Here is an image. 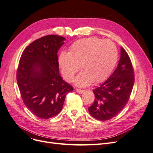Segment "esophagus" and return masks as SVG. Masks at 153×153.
<instances>
[{
    "instance_id": "esophagus-1",
    "label": "esophagus",
    "mask_w": 153,
    "mask_h": 153,
    "mask_svg": "<svg viewBox=\"0 0 153 153\" xmlns=\"http://www.w3.org/2000/svg\"><path fill=\"white\" fill-rule=\"evenodd\" d=\"M76 91L78 92V94H82L83 92H84V90H82V89H76Z\"/></svg>"
}]
</instances>
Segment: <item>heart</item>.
I'll list each match as a JSON object with an SVG mask.
<instances>
[{
    "mask_svg": "<svg viewBox=\"0 0 153 153\" xmlns=\"http://www.w3.org/2000/svg\"><path fill=\"white\" fill-rule=\"evenodd\" d=\"M117 57V50L112 41L93 37L75 41L69 53L60 54L59 64L62 75L68 82L73 80L80 66L82 71L76 78L75 84L85 87L93 81H104L112 73Z\"/></svg>",
    "mask_w": 153,
    "mask_h": 153,
    "instance_id": "b5f03b06",
    "label": "heart"
}]
</instances>
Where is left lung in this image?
I'll use <instances>...</instances> for the list:
<instances>
[{
  "label": "left lung",
  "instance_id": "obj_1",
  "mask_svg": "<svg viewBox=\"0 0 153 153\" xmlns=\"http://www.w3.org/2000/svg\"><path fill=\"white\" fill-rule=\"evenodd\" d=\"M131 60L121 47V57L117 68L107 80L93 91L95 99L89 108L91 116L107 121L121 112L128 103L135 81Z\"/></svg>",
  "mask_w": 153,
  "mask_h": 153
}]
</instances>
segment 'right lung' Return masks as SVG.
Instances as JSON below:
<instances>
[{
  "label": "right lung",
  "mask_w": 153,
  "mask_h": 153,
  "mask_svg": "<svg viewBox=\"0 0 153 153\" xmlns=\"http://www.w3.org/2000/svg\"><path fill=\"white\" fill-rule=\"evenodd\" d=\"M66 39L43 36L23 52L16 80L23 101L36 117L49 119L61 112L66 95L73 88L59 74L58 50Z\"/></svg>",
  "instance_id": "obj_1"
}]
</instances>
